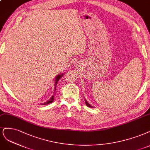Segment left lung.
<instances>
[{"instance_id": "8db88e82", "label": "left lung", "mask_w": 150, "mask_h": 150, "mask_svg": "<svg viewBox=\"0 0 150 150\" xmlns=\"http://www.w3.org/2000/svg\"><path fill=\"white\" fill-rule=\"evenodd\" d=\"M85 102H86V105L87 106V107H91V108H92L93 107L92 106V105H91L88 102H87V101H86V100H85Z\"/></svg>"}]
</instances>
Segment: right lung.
<instances>
[{"label":"right lung","instance_id":"1","mask_svg":"<svg viewBox=\"0 0 150 150\" xmlns=\"http://www.w3.org/2000/svg\"><path fill=\"white\" fill-rule=\"evenodd\" d=\"M63 74H59V75H58V76L56 77V79H55V81H56V83H55V87H54V91H56V85H57V82H58V81H59V79L61 78V77L63 76ZM53 100H54V96H52L51 97V99L49 100H48L47 102H45V103H44V104H43V105H47V104H51V103H52L53 102Z\"/></svg>","mask_w":150,"mask_h":150}]
</instances>
